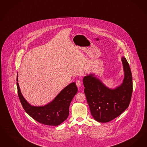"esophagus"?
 Returning <instances> with one entry per match:
<instances>
[{"instance_id": "obj_1", "label": "esophagus", "mask_w": 147, "mask_h": 147, "mask_svg": "<svg viewBox=\"0 0 147 147\" xmlns=\"http://www.w3.org/2000/svg\"><path fill=\"white\" fill-rule=\"evenodd\" d=\"M81 84H82V83H81V81L80 80H76V85L78 87H79V88L81 86Z\"/></svg>"}]
</instances>
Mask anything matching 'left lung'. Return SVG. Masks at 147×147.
<instances>
[{
	"instance_id": "obj_1",
	"label": "left lung",
	"mask_w": 147,
	"mask_h": 147,
	"mask_svg": "<svg viewBox=\"0 0 147 147\" xmlns=\"http://www.w3.org/2000/svg\"><path fill=\"white\" fill-rule=\"evenodd\" d=\"M123 82L114 88H109L94 74L83 78L84 93L94 120L107 123L119 116L129 106L132 93V77L126 58L121 57Z\"/></svg>"
}]
</instances>
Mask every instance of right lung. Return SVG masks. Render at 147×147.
<instances>
[{"instance_id": "1", "label": "right lung", "mask_w": 147, "mask_h": 147, "mask_svg": "<svg viewBox=\"0 0 147 147\" xmlns=\"http://www.w3.org/2000/svg\"><path fill=\"white\" fill-rule=\"evenodd\" d=\"M18 95L20 102L26 112L40 123L58 126L67 119L69 115V109L71 101L78 92L76 82H73L62 90L53 100L44 106H33L24 98L21 93L18 83Z\"/></svg>"}]
</instances>
